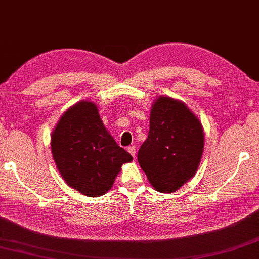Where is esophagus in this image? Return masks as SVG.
<instances>
[{
	"label": "esophagus",
	"instance_id": "1",
	"mask_svg": "<svg viewBox=\"0 0 259 259\" xmlns=\"http://www.w3.org/2000/svg\"><path fill=\"white\" fill-rule=\"evenodd\" d=\"M128 152L132 155V157H135V155H136V147L135 146H130L128 148Z\"/></svg>",
	"mask_w": 259,
	"mask_h": 259
}]
</instances>
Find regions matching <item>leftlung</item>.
<instances>
[{
	"mask_svg": "<svg viewBox=\"0 0 259 259\" xmlns=\"http://www.w3.org/2000/svg\"><path fill=\"white\" fill-rule=\"evenodd\" d=\"M204 149L202 124L183 102L159 97L150 115L147 140L138 162L149 182L161 193H171L194 176Z\"/></svg>",
	"mask_w": 259,
	"mask_h": 259,
	"instance_id": "8db88e82",
	"label": "left lung"
}]
</instances>
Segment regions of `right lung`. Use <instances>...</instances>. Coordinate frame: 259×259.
<instances>
[{"mask_svg":"<svg viewBox=\"0 0 259 259\" xmlns=\"http://www.w3.org/2000/svg\"><path fill=\"white\" fill-rule=\"evenodd\" d=\"M51 146L65 182L92 197L109 191L121 165L132 161L106 130L90 101L78 102L64 113L53 131Z\"/></svg>","mask_w":259,"mask_h":259,"instance_id":"obj_1","label":"right lung"}]
</instances>
